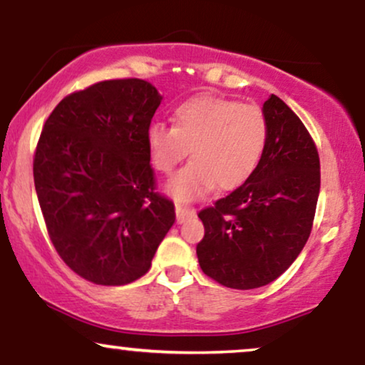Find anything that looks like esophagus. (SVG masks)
Returning a JSON list of instances; mask_svg holds the SVG:
<instances>
[{"label":"esophagus","instance_id":"34e87169","mask_svg":"<svg viewBox=\"0 0 365 365\" xmlns=\"http://www.w3.org/2000/svg\"><path fill=\"white\" fill-rule=\"evenodd\" d=\"M195 216V211L192 207L182 206V204H177V221L178 223H185L187 220Z\"/></svg>","mask_w":365,"mask_h":365}]
</instances>
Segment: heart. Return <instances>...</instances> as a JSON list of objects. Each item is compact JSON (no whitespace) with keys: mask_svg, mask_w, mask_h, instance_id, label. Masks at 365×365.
Here are the masks:
<instances>
[{"mask_svg":"<svg viewBox=\"0 0 365 365\" xmlns=\"http://www.w3.org/2000/svg\"><path fill=\"white\" fill-rule=\"evenodd\" d=\"M267 120L255 104L216 94H197L173 111V127L150 125L145 135L150 165L171 175L188 156L192 161L168 183L177 202L202 199L217 185L235 190L254 175L267 144Z\"/></svg>","mask_w":365,"mask_h":365,"instance_id":"heart-1","label":"heart"}]
</instances>
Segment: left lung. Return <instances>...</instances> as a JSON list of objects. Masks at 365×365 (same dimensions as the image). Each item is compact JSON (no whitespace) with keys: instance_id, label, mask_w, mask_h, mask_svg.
<instances>
[{"instance_id":"left-lung-1","label":"left lung","mask_w":365,"mask_h":365,"mask_svg":"<svg viewBox=\"0 0 365 365\" xmlns=\"http://www.w3.org/2000/svg\"><path fill=\"white\" fill-rule=\"evenodd\" d=\"M262 111L269 133L254 175L199 211L200 269L237 290L264 287L292 266L311 235L319 197V154L309 130L278 96Z\"/></svg>"}]
</instances>
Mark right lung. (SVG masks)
<instances>
[{
	"mask_svg": "<svg viewBox=\"0 0 365 365\" xmlns=\"http://www.w3.org/2000/svg\"><path fill=\"white\" fill-rule=\"evenodd\" d=\"M159 104L149 82L103 81L63 98L41 132L34 183L48 235L91 283L139 279L175 223L145 142Z\"/></svg>",
	"mask_w": 365,
	"mask_h": 365,
	"instance_id": "1",
	"label": "right lung"
}]
</instances>
